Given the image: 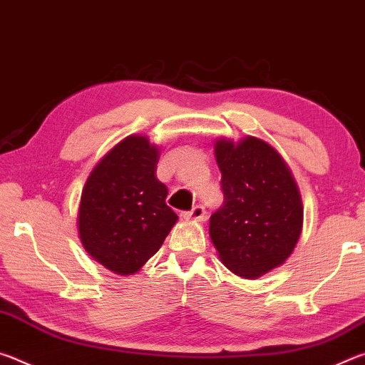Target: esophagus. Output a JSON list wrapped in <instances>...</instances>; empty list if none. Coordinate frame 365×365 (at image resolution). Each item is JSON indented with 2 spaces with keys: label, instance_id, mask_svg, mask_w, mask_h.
<instances>
[{
  "label": "esophagus",
  "instance_id": "obj_1",
  "mask_svg": "<svg viewBox=\"0 0 365 365\" xmlns=\"http://www.w3.org/2000/svg\"><path fill=\"white\" fill-rule=\"evenodd\" d=\"M205 217H206V211H205V207H202L201 205L195 206L190 212H183V219H187V220L201 222V220H205Z\"/></svg>",
  "mask_w": 365,
  "mask_h": 365
}]
</instances>
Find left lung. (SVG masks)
Segmentation results:
<instances>
[{
  "instance_id": "obj_1",
  "label": "left lung",
  "mask_w": 365,
  "mask_h": 365,
  "mask_svg": "<svg viewBox=\"0 0 365 365\" xmlns=\"http://www.w3.org/2000/svg\"><path fill=\"white\" fill-rule=\"evenodd\" d=\"M224 205L209 235L228 270L257 279L292 255L302 230V201L285 160L269 143L246 137L214 145Z\"/></svg>"
}]
</instances>
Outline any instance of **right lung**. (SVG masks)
<instances>
[{
    "label": "right lung",
    "mask_w": 365,
    "mask_h": 365,
    "mask_svg": "<svg viewBox=\"0 0 365 365\" xmlns=\"http://www.w3.org/2000/svg\"><path fill=\"white\" fill-rule=\"evenodd\" d=\"M159 148L141 135L117 143L86 178L78 207L85 251L119 275L138 272L163 246L178 215L156 174Z\"/></svg>",
    "instance_id": "right-lung-1"
}]
</instances>
